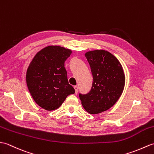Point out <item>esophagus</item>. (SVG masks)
I'll return each instance as SVG.
<instances>
[{
  "label": "esophagus",
  "mask_w": 154,
  "mask_h": 154,
  "mask_svg": "<svg viewBox=\"0 0 154 154\" xmlns=\"http://www.w3.org/2000/svg\"><path fill=\"white\" fill-rule=\"evenodd\" d=\"M73 88L75 89V93L77 94V91H78V87H77V86H74Z\"/></svg>",
  "instance_id": "34e87169"
}]
</instances>
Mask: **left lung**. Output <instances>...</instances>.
Instances as JSON below:
<instances>
[{
  "mask_svg": "<svg viewBox=\"0 0 154 154\" xmlns=\"http://www.w3.org/2000/svg\"><path fill=\"white\" fill-rule=\"evenodd\" d=\"M85 56L91 67L93 82L88 94H79L84 109L91 114L105 112L115 104L123 93L125 83L123 67L112 54L94 50Z\"/></svg>",
  "mask_w": 154,
  "mask_h": 154,
  "instance_id": "8db88e82",
  "label": "left lung"
}]
</instances>
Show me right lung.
<instances>
[{"mask_svg": "<svg viewBox=\"0 0 154 154\" xmlns=\"http://www.w3.org/2000/svg\"><path fill=\"white\" fill-rule=\"evenodd\" d=\"M71 53V50L62 46H46L35 54L29 66L26 73L29 91L42 108L58 109L67 96L75 93L64 67Z\"/></svg>", "mask_w": 154, "mask_h": 154, "instance_id": "right-lung-1", "label": "right lung"}]
</instances>
